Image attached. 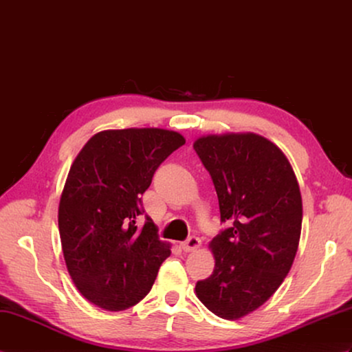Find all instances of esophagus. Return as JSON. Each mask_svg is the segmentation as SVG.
Masks as SVG:
<instances>
[{
	"mask_svg": "<svg viewBox=\"0 0 352 352\" xmlns=\"http://www.w3.org/2000/svg\"><path fill=\"white\" fill-rule=\"evenodd\" d=\"M182 248L184 252H195L201 248V240L198 236H190L184 243H182Z\"/></svg>",
	"mask_w": 352,
	"mask_h": 352,
	"instance_id": "1",
	"label": "esophagus"
}]
</instances>
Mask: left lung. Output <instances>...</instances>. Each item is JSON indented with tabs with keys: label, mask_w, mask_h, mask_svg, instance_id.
I'll return each instance as SVG.
<instances>
[{
	"label": "left lung",
	"mask_w": 352,
	"mask_h": 352,
	"mask_svg": "<svg viewBox=\"0 0 352 352\" xmlns=\"http://www.w3.org/2000/svg\"><path fill=\"white\" fill-rule=\"evenodd\" d=\"M193 148L213 179L226 228L210 241L214 270L196 283L201 303L240 320L280 287L298 249L303 202L285 153L256 133L201 136Z\"/></svg>",
	"instance_id": "obj_1"
}]
</instances>
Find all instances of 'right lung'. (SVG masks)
<instances>
[{
  "mask_svg": "<svg viewBox=\"0 0 352 352\" xmlns=\"http://www.w3.org/2000/svg\"><path fill=\"white\" fill-rule=\"evenodd\" d=\"M184 144L174 130H103L73 160L58 230L67 272L89 303L118 312L150 292L170 246L148 216L136 226L141 196L160 163Z\"/></svg>",
  "mask_w": 352,
  "mask_h": 352,
  "instance_id": "1",
  "label": "right lung"
}]
</instances>
